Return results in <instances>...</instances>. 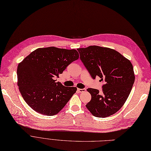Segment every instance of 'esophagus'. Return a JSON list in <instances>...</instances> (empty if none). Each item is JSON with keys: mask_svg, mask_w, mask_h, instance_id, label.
<instances>
[{"mask_svg": "<svg viewBox=\"0 0 151 151\" xmlns=\"http://www.w3.org/2000/svg\"><path fill=\"white\" fill-rule=\"evenodd\" d=\"M77 91L79 92V93H83V92H85L86 91V90L85 88H83V89H81V88H77Z\"/></svg>", "mask_w": 151, "mask_h": 151, "instance_id": "esophagus-1", "label": "esophagus"}]
</instances>
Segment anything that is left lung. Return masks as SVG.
<instances>
[{
    "label": "left lung",
    "mask_w": 151,
    "mask_h": 151,
    "mask_svg": "<svg viewBox=\"0 0 151 151\" xmlns=\"http://www.w3.org/2000/svg\"><path fill=\"white\" fill-rule=\"evenodd\" d=\"M81 60L91 77L104 79L103 92L88 88L91 95L86 107L93 116L107 117L117 112L130 95L135 76L130 61L114 49L99 46L78 48Z\"/></svg>",
    "instance_id": "left-lung-1"
}]
</instances>
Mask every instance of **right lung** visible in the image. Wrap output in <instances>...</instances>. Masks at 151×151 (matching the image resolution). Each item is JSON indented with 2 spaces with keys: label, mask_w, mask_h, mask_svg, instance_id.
Segmentation results:
<instances>
[{
  "label": "right lung",
  "mask_w": 151,
  "mask_h": 151,
  "mask_svg": "<svg viewBox=\"0 0 151 151\" xmlns=\"http://www.w3.org/2000/svg\"><path fill=\"white\" fill-rule=\"evenodd\" d=\"M78 58L75 49L50 47L36 49L19 63L17 84L28 106L48 116L61 111L77 88L64 87L56 78Z\"/></svg>",
  "instance_id": "add662e5"
}]
</instances>
